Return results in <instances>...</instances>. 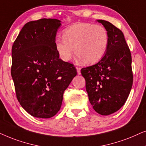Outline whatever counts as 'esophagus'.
I'll return each instance as SVG.
<instances>
[{
    "instance_id": "obj_1",
    "label": "esophagus",
    "mask_w": 146,
    "mask_h": 146,
    "mask_svg": "<svg viewBox=\"0 0 146 146\" xmlns=\"http://www.w3.org/2000/svg\"><path fill=\"white\" fill-rule=\"evenodd\" d=\"M76 69H77V73H78L79 75H80L81 74V67H76Z\"/></svg>"
}]
</instances>
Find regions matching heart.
<instances>
[{"label": "heart", "mask_w": 146, "mask_h": 146, "mask_svg": "<svg viewBox=\"0 0 146 146\" xmlns=\"http://www.w3.org/2000/svg\"><path fill=\"white\" fill-rule=\"evenodd\" d=\"M63 38L55 40L59 57L69 61L75 55L83 63L94 64L103 58L109 44V35L104 26L80 23L68 27L63 33Z\"/></svg>", "instance_id": "obj_1"}]
</instances>
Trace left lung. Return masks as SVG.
I'll return each instance as SVG.
<instances>
[{
  "label": "left lung",
  "mask_w": 146,
  "mask_h": 146,
  "mask_svg": "<svg viewBox=\"0 0 146 146\" xmlns=\"http://www.w3.org/2000/svg\"><path fill=\"white\" fill-rule=\"evenodd\" d=\"M109 35L104 57L95 65L82 68L89 100L103 115L115 113L125 104L133 84L131 55L122 31L111 23L98 20Z\"/></svg>",
  "instance_id": "8db88e82"
}]
</instances>
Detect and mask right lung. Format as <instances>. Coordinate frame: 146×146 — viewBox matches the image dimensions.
I'll return each instance as SVG.
<instances>
[{"label":"right lung","mask_w":146,"mask_h":146,"mask_svg":"<svg viewBox=\"0 0 146 146\" xmlns=\"http://www.w3.org/2000/svg\"><path fill=\"white\" fill-rule=\"evenodd\" d=\"M60 22L41 19L26 23L12 46L11 76L17 98L33 117L56 115L64 91L77 75L74 65L59 59L55 49Z\"/></svg>","instance_id":"right-lung-1"}]
</instances>
